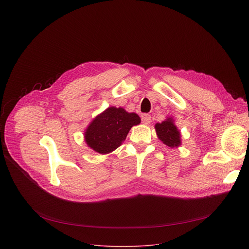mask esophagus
I'll use <instances>...</instances> for the list:
<instances>
[{
	"label": "esophagus",
	"instance_id": "obj_1",
	"mask_svg": "<svg viewBox=\"0 0 249 249\" xmlns=\"http://www.w3.org/2000/svg\"><path fill=\"white\" fill-rule=\"evenodd\" d=\"M142 118V122H143V124L145 125H148L151 123V115L150 114H143L141 116Z\"/></svg>",
	"mask_w": 249,
	"mask_h": 249
}]
</instances>
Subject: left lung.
I'll return each instance as SVG.
<instances>
[{"label": "left lung", "instance_id": "8db88e82", "mask_svg": "<svg viewBox=\"0 0 249 249\" xmlns=\"http://www.w3.org/2000/svg\"><path fill=\"white\" fill-rule=\"evenodd\" d=\"M157 135L164 145L169 148H177L181 145L180 132L174 125L172 118H167L155 125Z\"/></svg>", "mask_w": 249, "mask_h": 249}]
</instances>
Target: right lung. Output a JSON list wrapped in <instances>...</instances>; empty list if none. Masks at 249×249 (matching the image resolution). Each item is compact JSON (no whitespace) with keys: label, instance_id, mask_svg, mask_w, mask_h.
<instances>
[{"label":"right lung","instance_id":"right-lung-1","mask_svg":"<svg viewBox=\"0 0 249 249\" xmlns=\"http://www.w3.org/2000/svg\"><path fill=\"white\" fill-rule=\"evenodd\" d=\"M141 123L138 114L122 107H108L98 114L85 132L87 145L101 155L109 154L121 146L130 129Z\"/></svg>","mask_w":249,"mask_h":249}]
</instances>
